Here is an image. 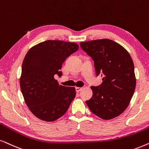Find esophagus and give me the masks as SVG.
Segmentation results:
<instances>
[{
	"instance_id": "esophagus-1",
	"label": "esophagus",
	"mask_w": 149,
	"mask_h": 149,
	"mask_svg": "<svg viewBox=\"0 0 149 149\" xmlns=\"http://www.w3.org/2000/svg\"><path fill=\"white\" fill-rule=\"evenodd\" d=\"M82 87H76V92H80V91H82Z\"/></svg>"
}]
</instances>
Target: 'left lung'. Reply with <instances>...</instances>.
<instances>
[{"label":"left lung","instance_id":"8db88e82","mask_svg":"<svg viewBox=\"0 0 149 149\" xmlns=\"http://www.w3.org/2000/svg\"><path fill=\"white\" fill-rule=\"evenodd\" d=\"M81 48L94 61L100 86L91 87L93 97L86 101L93 114L105 120L116 117L125 110L136 88L134 65L128 52L108 39L81 42Z\"/></svg>","mask_w":149,"mask_h":149}]
</instances>
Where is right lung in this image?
Instances as JSON below:
<instances>
[{
  "mask_svg": "<svg viewBox=\"0 0 149 149\" xmlns=\"http://www.w3.org/2000/svg\"><path fill=\"white\" fill-rule=\"evenodd\" d=\"M79 48L77 43L47 40L29 49L22 66L19 83L26 104L39 119L54 121L65 114L76 97L74 87L59 85L63 63Z\"/></svg>",
  "mask_w": 149,
  "mask_h": 149,
  "instance_id": "obj_1",
  "label": "right lung"
}]
</instances>
